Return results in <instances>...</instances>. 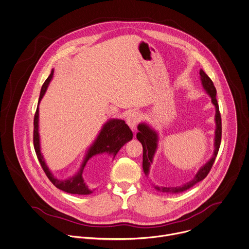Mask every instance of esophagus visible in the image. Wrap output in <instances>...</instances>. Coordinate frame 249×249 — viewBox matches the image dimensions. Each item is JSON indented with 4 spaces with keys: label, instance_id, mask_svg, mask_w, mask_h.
I'll list each match as a JSON object with an SVG mask.
<instances>
[{
    "label": "esophagus",
    "instance_id": "esophagus-1",
    "mask_svg": "<svg viewBox=\"0 0 249 249\" xmlns=\"http://www.w3.org/2000/svg\"><path fill=\"white\" fill-rule=\"evenodd\" d=\"M140 120H141V115H140L138 112H133V113H131V114L127 117L126 123H127V124L129 125V127L134 131L135 128H136V125L138 124V123L140 122Z\"/></svg>",
    "mask_w": 249,
    "mask_h": 249
}]
</instances>
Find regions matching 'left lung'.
Masks as SVG:
<instances>
[{
  "instance_id": "left-lung-1",
  "label": "left lung",
  "mask_w": 249,
  "mask_h": 249,
  "mask_svg": "<svg viewBox=\"0 0 249 249\" xmlns=\"http://www.w3.org/2000/svg\"><path fill=\"white\" fill-rule=\"evenodd\" d=\"M200 79H201L204 89L211 96L212 102L215 107V116H214V121H215L214 134L215 135H214V143H213V145H214L213 155L212 159L205 165H203L200 168V170L197 172V174L195 175L193 179H191L190 181L184 183L181 186H176V187H164V186L160 187V186L153 184L154 187L159 191L165 192V193H179V192H183V191L189 189L194 184L203 180L207 177V175L209 174L210 170L212 169L213 164L215 160V158L217 156V153H218V150L220 147V142H221L222 128H221V116L219 113V107H218V103L216 100V89H215V87L213 83V81L211 80V78L204 72L203 70H200ZM137 128H138V133L136 134V137L141 142V144L143 146V170H144L145 175L148 177L149 173H150V167L153 163L155 154L158 150L159 133L146 123L139 124Z\"/></svg>"
}]
</instances>
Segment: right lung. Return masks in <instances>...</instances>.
Masks as SVG:
<instances>
[{
    "mask_svg": "<svg viewBox=\"0 0 249 249\" xmlns=\"http://www.w3.org/2000/svg\"><path fill=\"white\" fill-rule=\"evenodd\" d=\"M54 70L51 71L50 75L45 80L44 84L42 85L39 98H38V104L37 108L35 114L34 119V146L35 151L36 154V157L38 159V161L42 167L43 171L45 172L48 178L51 180V182L59 189L71 193V194H79V195H88L93 192L94 189H89V186L84 181L83 170L87 164L88 160L91 159L93 156L101 155V154H108L113 156V159H115L118 152L121 150V148L127 142H129L132 139V131L128 127V125L125 124L124 121L119 120V119H111L108 120L102 126L101 130L99 131L97 137L91 144V146L89 148V150L86 153V156L84 158L83 162L80 166V169L77 173H75L72 177L68 178L66 179H60L57 178L49 170L48 166L46 164L44 158L40 151V139H39V132H38V116H39V110L38 105L40 100L42 99L43 95L45 94V91L48 88V85L53 78Z\"/></svg>",
    "mask_w": 249,
    "mask_h": 249,
    "instance_id": "add662e5",
    "label": "right lung"
}]
</instances>
